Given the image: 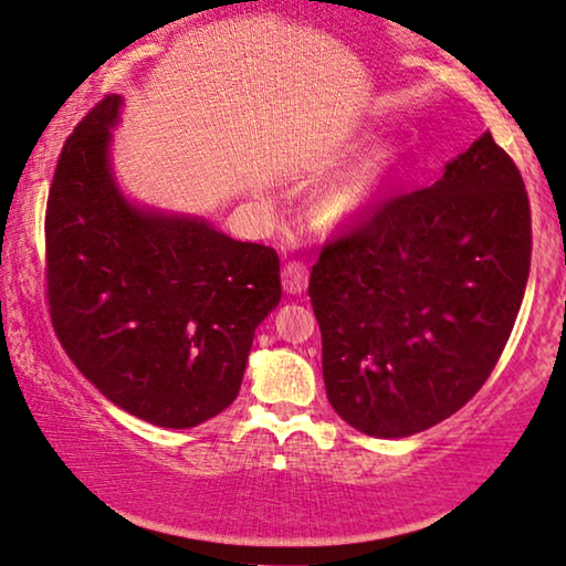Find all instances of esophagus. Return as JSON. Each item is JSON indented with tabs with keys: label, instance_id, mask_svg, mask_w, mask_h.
<instances>
[{
	"label": "esophagus",
	"instance_id": "1",
	"mask_svg": "<svg viewBox=\"0 0 566 566\" xmlns=\"http://www.w3.org/2000/svg\"><path fill=\"white\" fill-rule=\"evenodd\" d=\"M282 286H284V292H290V294L305 292L307 266L300 264V261H286L282 269Z\"/></svg>",
	"mask_w": 566,
	"mask_h": 566
}]
</instances>
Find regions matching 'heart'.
Returning <instances> with one entry per match:
<instances>
[{"instance_id": "1", "label": "heart", "mask_w": 566, "mask_h": 566, "mask_svg": "<svg viewBox=\"0 0 566 566\" xmlns=\"http://www.w3.org/2000/svg\"><path fill=\"white\" fill-rule=\"evenodd\" d=\"M392 154L389 150H377L369 158L356 166L348 177L333 187L323 200V218L328 222H348L361 218L377 200L381 185L392 169Z\"/></svg>"}]
</instances>
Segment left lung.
I'll return each instance as SVG.
<instances>
[{"label":"left lung","mask_w":566,"mask_h":566,"mask_svg":"<svg viewBox=\"0 0 566 566\" xmlns=\"http://www.w3.org/2000/svg\"><path fill=\"white\" fill-rule=\"evenodd\" d=\"M531 207L490 133L433 187L371 205L310 274L333 410L356 431L405 439L480 392L518 317Z\"/></svg>","instance_id":"1"}]
</instances>
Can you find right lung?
Returning a JSON list of instances; mask_svg holds the SVG:
<instances>
[{
	"label": "right lung",
	"instance_id": "add662e5",
	"mask_svg": "<svg viewBox=\"0 0 566 566\" xmlns=\"http://www.w3.org/2000/svg\"><path fill=\"white\" fill-rule=\"evenodd\" d=\"M109 94L63 143L45 210L53 331L117 408L195 428L238 397L253 333L280 305V256L187 214L125 200L109 166Z\"/></svg>",
	"mask_w": 566,
	"mask_h": 566
}]
</instances>
